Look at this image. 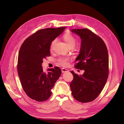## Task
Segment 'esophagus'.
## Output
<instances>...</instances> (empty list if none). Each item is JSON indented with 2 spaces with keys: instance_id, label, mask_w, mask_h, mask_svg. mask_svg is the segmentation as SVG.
Returning a JSON list of instances; mask_svg holds the SVG:
<instances>
[{
  "instance_id": "esophagus-1",
  "label": "esophagus",
  "mask_w": 124,
  "mask_h": 124,
  "mask_svg": "<svg viewBox=\"0 0 124 124\" xmlns=\"http://www.w3.org/2000/svg\"><path fill=\"white\" fill-rule=\"evenodd\" d=\"M62 73H65V72H69V70L68 69H65V68H62Z\"/></svg>"
}]
</instances>
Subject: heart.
Listing matches in <instances>:
<instances>
[{"instance_id": "b5f03b06", "label": "heart", "mask_w": 124, "mask_h": 124, "mask_svg": "<svg viewBox=\"0 0 124 124\" xmlns=\"http://www.w3.org/2000/svg\"><path fill=\"white\" fill-rule=\"evenodd\" d=\"M63 39L65 41V42L67 44V46L69 47H72L76 44V38L70 33H67L63 37ZM56 39H54L51 42V48H52L54 46V45L56 43ZM69 59L64 57H61L58 59V62L59 65L62 66H67L68 65Z\"/></svg>"}]
</instances>
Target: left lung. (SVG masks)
<instances>
[{
  "instance_id": "1",
  "label": "left lung",
  "mask_w": 124,
  "mask_h": 124,
  "mask_svg": "<svg viewBox=\"0 0 124 124\" xmlns=\"http://www.w3.org/2000/svg\"><path fill=\"white\" fill-rule=\"evenodd\" d=\"M71 31L81 39L75 67L84 70L80 76L71 71L73 76L70 84L72 95L81 102H91L99 96L108 79V49L103 40L87 28L72 29Z\"/></svg>"
}]
</instances>
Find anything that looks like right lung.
<instances>
[{
  "instance_id": "1",
  "label": "right lung",
  "mask_w": 124,
  "mask_h": 124,
  "mask_svg": "<svg viewBox=\"0 0 124 124\" xmlns=\"http://www.w3.org/2000/svg\"><path fill=\"white\" fill-rule=\"evenodd\" d=\"M65 27L40 29L26 39L18 53L17 71L22 87L29 98L42 102L50 98L51 89L61 76L58 67L43 72V59L50 56L52 41L63 31Z\"/></svg>"
}]
</instances>
